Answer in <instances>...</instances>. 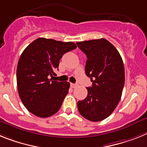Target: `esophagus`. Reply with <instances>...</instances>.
<instances>
[{
  "instance_id": "obj_1",
  "label": "esophagus",
  "mask_w": 147,
  "mask_h": 147,
  "mask_svg": "<svg viewBox=\"0 0 147 147\" xmlns=\"http://www.w3.org/2000/svg\"><path fill=\"white\" fill-rule=\"evenodd\" d=\"M70 86H71V87L72 88H75L78 85L76 84H72V83H71V84H70Z\"/></svg>"
}]
</instances>
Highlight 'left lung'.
Masks as SVG:
<instances>
[{
  "label": "left lung",
  "instance_id": "8db88e82",
  "mask_svg": "<svg viewBox=\"0 0 147 147\" xmlns=\"http://www.w3.org/2000/svg\"><path fill=\"white\" fill-rule=\"evenodd\" d=\"M76 43L86 55L85 72L93 82L86 88V98L78 102V109L89 121H102L112 114L121 100L125 82L123 60L104 38Z\"/></svg>",
  "mask_w": 147,
  "mask_h": 147
}]
</instances>
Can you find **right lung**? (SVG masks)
<instances>
[{
    "instance_id": "1",
    "label": "right lung",
    "mask_w": 147,
    "mask_h": 147,
    "mask_svg": "<svg viewBox=\"0 0 147 147\" xmlns=\"http://www.w3.org/2000/svg\"><path fill=\"white\" fill-rule=\"evenodd\" d=\"M73 42L39 38L20 55L17 67L18 91L29 112L40 118L53 115L61 108L70 84L52 80L62 56L76 49Z\"/></svg>"
}]
</instances>
